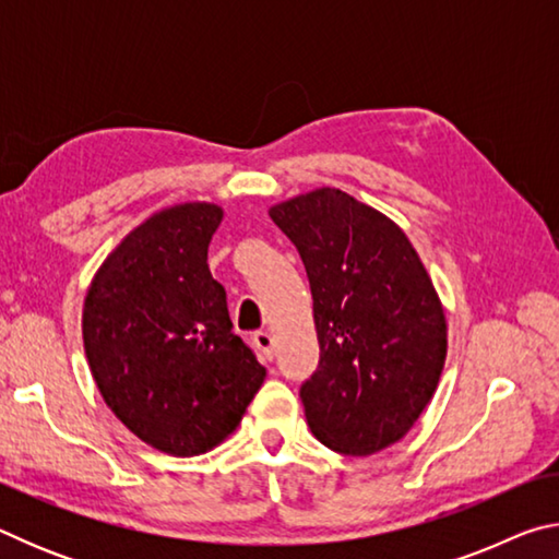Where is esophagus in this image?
Wrapping results in <instances>:
<instances>
[{"mask_svg": "<svg viewBox=\"0 0 559 559\" xmlns=\"http://www.w3.org/2000/svg\"><path fill=\"white\" fill-rule=\"evenodd\" d=\"M253 347L259 349L263 359H273V335L269 330H259V333H253Z\"/></svg>", "mask_w": 559, "mask_h": 559, "instance_id": "obj_1", "label": "esophagus"}]
</instances>
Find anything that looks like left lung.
Here are the masks:
<instances>
[{
  "mask_svg": "<svg viewBox=\"0 0 559 559\" xmlns=\"http://www.w3.org/2000/svg\"><path fill=\"white\" fill-rule=\"evenodd\" d=\"M313 293L318 372L300 400L320 443L370 456L427 409L447 362L443 302L402 226L343 189L273 204Z\"/></svg>",
  "mask_w": 559,
  "mask_h": 559,
  "instance_id": "obj_1",
  "label": "left lung"
}]
</instances>
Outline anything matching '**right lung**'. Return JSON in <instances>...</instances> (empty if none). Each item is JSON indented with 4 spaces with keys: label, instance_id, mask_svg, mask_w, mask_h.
I'll list each match as a JSON object with an SVG mask.
<instances>
[{
    "label": "right lung",
    "instance_id": "obj_1",
    "mask_svg": "<svg viewBox=\"0 0 559 559\" xmlns=\"http://www.w3.org/2000/svg\"><path fill=\"white\" fill-rule=\"evenodd\" d=\"M224 210L185 202L122 236L83 298V347L108 409L169 456H200L241 424L263 367L231 333L206 251Z\"/></svg>",
    "mask_w": 559,
    "mask_h": 559
}]
</instances>
